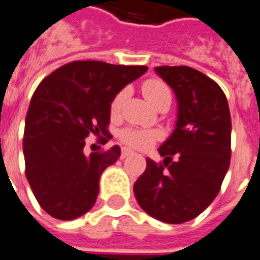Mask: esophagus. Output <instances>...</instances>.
<instances>
[{
    "label": "esophagus",
    "mask_w": 260,
    "mask_h": 260,
    "mask_svg": "<svg viewBox=\"0 0 260 260\" xmlns=\"http://www.w3.org/2000/svg\"><path fill=\"white\" fill-rule=\"evenodd\" d=\"M132 154H133V151L127 150V148H123V150H121V158H126V156L132 155Z\"/></svg>",
    "instance_id": "34e87169"
}]
</instances>
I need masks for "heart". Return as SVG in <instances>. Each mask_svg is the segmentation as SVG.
Here are the masks:
<instances>
[{"mask_svg":"<svg viewBox=\"0 0 260 260\" xmlns=\"http://www.w3.org/2000/svg\"><path fill=\"white\" fill-rule=\"evenodd\" d=\"M143 93L144 96L148 99L154 108H158L159 105L162 104H171L172 99V93L169 86L159 80H148L143 84ZM127 96L126 89H121L115 95V98L112 99L110 104V112L112 115L116 116L120 113L124 99ZM120 140L128 147L132 148H137V150H145L155 143L156 140L159 139V134L152 130H140V128H124L121 130L119 134Z\"/></svg>","mask_w":260,"mask_h":260,"instance_id":"b5f03b06","label":"heart"}]
</instances>
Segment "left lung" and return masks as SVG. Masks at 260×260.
<instances>
[{
  "mask_svg": "<svg viewBox=\"0 0 260 260\" xmlns=\"http://www.w3.org/2000/svg\"><path fill=\"white\" fill-rule=\"evenodd\" d=\"M155 71L176 95L178 120L159 147L162 162L147 158L134 196L151 217L182 224L203 213L221 189L231 159V115L225 93L203 73L187 66Z\"/></svg>",
  "mask_w": 260,
  "mask_h": 260,
  "instance_id": "obj_1",
  "label": "left lung"
}]
</instances>
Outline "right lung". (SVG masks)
Segmentation results:
<instances>
[{
    "label": "right lung",
    "mask_w": 260,
    "mask_h": 260,
    "mask_svg": "<svg viewBox=\"0 0 260 260\" xmlns=\"http://www.w3.org/2000/svg\"><path fill=\"white\" fill-rule=\"evenodd\" d=\"M145 66L71 61L42 81L25 120V174L35 198L57 220H74L95 204L99 178L120 156V147L84 154L85 139L112 137V99L144 74Z\"/></svg>",
    "instance_id": "1"
}]
</instances>
